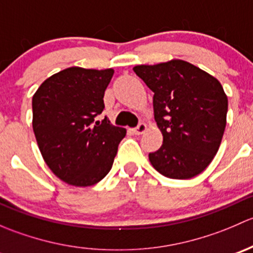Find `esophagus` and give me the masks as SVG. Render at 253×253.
<instances>
[{"mask_svg":"<svg viewBox=\"0 0 253 253\" xmlns=\"http://www.w3.org/2000/svg\"><path fill=\"white\" fill-rule=\"evenodd\" d=\"M145 131H147V125L143 124V122H141V124H139L136 128L132 129V132H133L134 134H143Z\"/></svg>","mask_w":253,"mask_h":253,"instance_id":"34e87169","label":"esophagus"}]
</instances>
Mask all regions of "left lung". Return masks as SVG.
<instances>
[{"label":"left lung","mask_w":253,"mask_h":253,"mask_svg":"<svg viewBox=\"0 0 253 253\" xmlns=\"http://www.w3.org/2000/svg\"><path fill=\"white\" fill-rule=\"evenodd\" d=\"M133 71L154 93V119L163 134L162 147L149 153L150 164L177 180L201 174L225 131L228 96L220 82L182 60L134 66Z\"/></svg>","instance_id":"left-lung-1"}]
</instances>
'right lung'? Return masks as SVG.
<instances>
[{"instance_id":"add662e5","label":"right lung","mask_w":253,"mask_h":253,"mask_svg":"<svg viewBox=\"0 0 253 253\" xmlns=\"http://www.w3.org/2000/svg\"><path fill=\"white\" fill-rule=\"evenodd\" d=\"M114 70L70 67L42 83L33 95V129L51 171L76 187L103 180L111 170L126 129L112 126L103 112Z\"/></svg>"}]
</instances>
